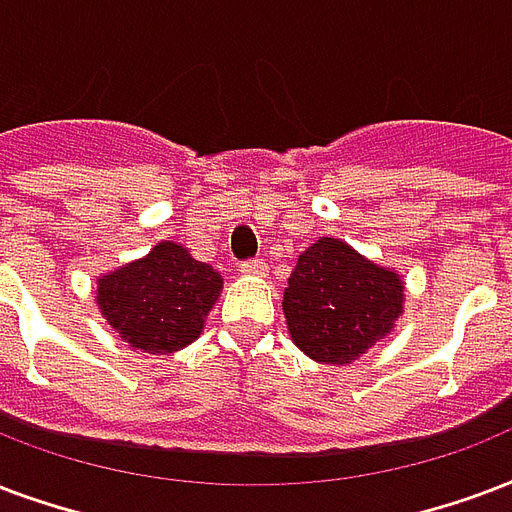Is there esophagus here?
Masks as SVG:
<instances>
[{
	"mask_svg": "<svg viewBox=\"0 0 512 512\" xmlns=\"http://www.w3.org/2000/svg\"><path fill=\"white\" fill-rule=\"evenodd\" d=\"M241 273L244 276H265L268 273V263L265 260H244L241 263Z\"/></svg>",
	"mask_w": 512,
	"mask_h": 512,
	"instance_id": "34e87169",
	"label": "esophagus"
}]
</instances>
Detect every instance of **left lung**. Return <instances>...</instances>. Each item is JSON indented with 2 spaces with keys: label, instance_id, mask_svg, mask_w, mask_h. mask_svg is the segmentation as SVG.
<instances>
[{
  "label": "left lung",
  "instance_id": "1",
  "mask_svg": "<svg viewBox=\"0 0 512 512\" xmlns=\"http://www.w3.org/2000/svg\"><path fill=\"white\" fill-rule=\"evenodd\" d=\"M400 273L381 268L341 239H319L298 257L284 290V319L300 351L349 365L403 317Z\"/></svg>",
  "mask_w": 512,
  "mask_h": 512
}]
</instances>
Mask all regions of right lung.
<instances>
[{
    "instance_id": "add662e5",
    "label": "right lung",
    "mask_w": 512,
    "mask_h": 512,
    "mask_svg": "<svg viewBox=\"0 0 512 512\" xmlns=\"http://www.w3.org/2000/svg\"><path fill=\"white\" fill-rule=\"evenodd\" d=\"M220 290L222 276L212 265L182 244L161 241L150 255L101 276L96 303L134 349L171 354L201 335Z\"/></svg>"
}]
</instances>
